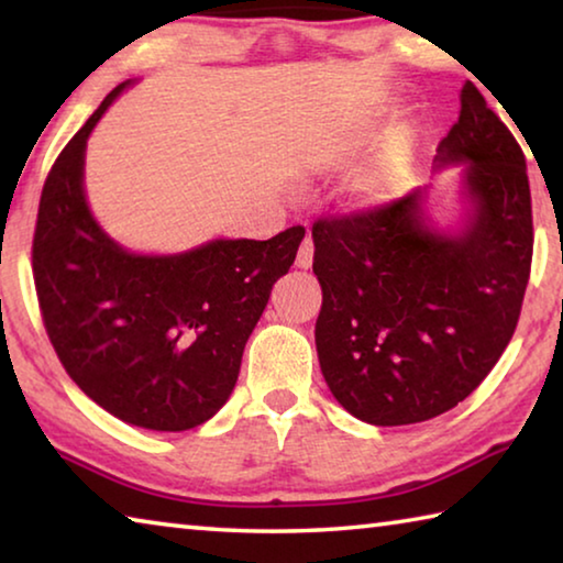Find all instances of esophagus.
<instances>
[{
    "instance_id": "34e87169",
    "label": "esophagus",
    "mask_w": 563,
    "mask_h": 563,
    "mask_svg": "<svg viewBox=\"0 0 563 563\" xmlns=\"http://www.w3.org/2000/svg\"><path fill=\"white\" fill-rule=\"evenodd\" d=\"M312 251H316V247H312V241H310V238H305V241L300 243L298 258H295V265H298L300 271H308L312 265Z\"/></svg>"
}]
</instances>
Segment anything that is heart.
<instances>
[{
    "instance_id": "obj_1",
    "label": "heart",
    "mask_w": 563,
    "mask_h": 563,
    "mask_svg": "<svg viewBox=\"0 0 563 563\" xmlns=\"http://www.w3.org/2000/svg\"><path fill=\"white\" fill-rule=\"evenodd\" d=\"M409 158H412V141H409V136H399L379 156L377 164L350 186V203L360 208V211L387 203L397 194L399 184H402Z\"/></svg>"
}]
</instances>
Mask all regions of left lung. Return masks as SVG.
<instances>
[{
  "label": "left lung",
  "mask_w": 563,
  "mask_h": 563,
  "mask_svg": "<svg viewBox=\"0 0 563 563\" xmlns=\"http://www.w3.org/2000/svg\"><path fill=\"white\" fill-rule=\"evenodd\" d=\"M460 99L434 156V170L462 166L456 228L434 225L427 188L312 225L320 369L367 424H415L460 405L521 312L533 251L527 158L472 81Z\"/></svg>",
  "instance_id": "left-lung-1"
}]
</instances>
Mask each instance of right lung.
Returning a JSON list of instances; mask_svg holds the SVG:
<instances>
[{
  "instance_id": "right-lung-1",
  "label": "right lung",
  "mask_w": 563,
  "mask_h": 563,
  "mask_svg": "<svg viewBox=\"0 0 563 563\" xmlns=\"http://www.w3.org/2000/svg\"><path fill=\"white\" fill-rule=\"evenodd\" d=\"M119 84L54 161L32 268L46 335L81 393L156 432L203 424L231 397L245 342L290 271L302 225L271 241L216 238L174 255L133 253L91 216L84 158Z\"/></svg>"
}]
</instances>
